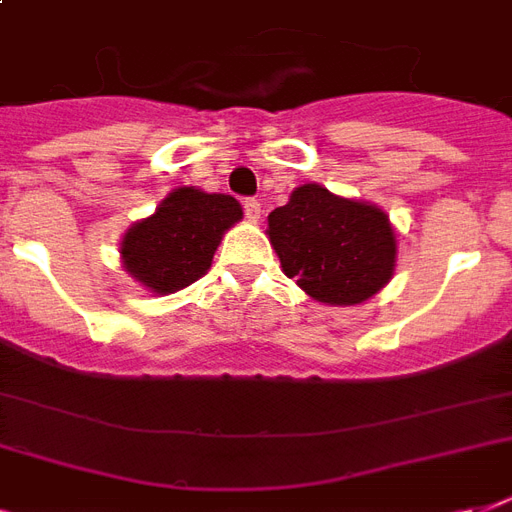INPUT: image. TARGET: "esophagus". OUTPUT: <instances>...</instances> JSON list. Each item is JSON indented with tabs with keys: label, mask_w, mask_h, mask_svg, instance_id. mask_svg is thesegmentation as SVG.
I'll list each match as a JSON object with an SVG mask.
<instances>
[{
	"label": "esophagus",
	"mask_w": 512,
	"mask_h": 512,
	"mask_svg": "<svg viewBox=\"0 0 512 512\" xmlns=\"http://www.w3.org/2000/svg\"><path fill=\"white\" fill-rule=\"evenodd\" d=\"M260 212H263V209H260V201L244 199V215H247L249 220H257V217H260Z\"/></svg>",
	"instance_id": "34e87169"
}]
</instances>
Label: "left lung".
I'll return each mask as SVG.
<instances>
[{"instance_id": "obj_1", "label": "left lung", "mask_w": 512, "mask_h": 512, "mask_svg": "<svg viewBox=\"0 0 512 512\" xmlns=\"http://www.w3.org/2000/svg\"><path fill=\"white\" fill-rule=\"evenodd\" d=\"M268 236L289 279L319 303L356 305L388 284L396 236L382 209L300 185L268 215Z\"/></svg>"}]
</instances>
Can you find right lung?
I'll list each match as a JSON object with an SVG mask.
<instances>
[{
	"label": "right lung",
	"instance_id": "right-lung-1",
	"mask_svg": "<svg viewBox=\"0 0 512 512\" xmlns=\"http://www.w3.org/2000/svg\"><path fill=\"white\" fill-rule=\"evenodd\" d=\"M241 220V204L225 193L177 188L154 215L135 223L122 241L124 268L159 295L201 279L220 236Z\"/></svg>",
	"mask_w": 512,
	"mask_h": 512
}]
</instances>
